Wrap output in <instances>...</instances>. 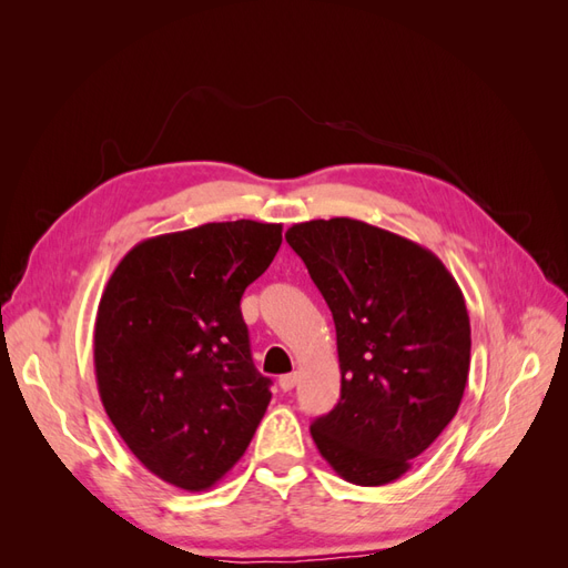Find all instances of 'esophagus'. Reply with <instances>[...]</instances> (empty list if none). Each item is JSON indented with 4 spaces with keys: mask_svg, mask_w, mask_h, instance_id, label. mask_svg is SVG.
I'll return each mask as SVG.
<instances>
[{
    "mask_svg": "<svg viewBox=\"0 0 568 568\" xmlns=\"http://www.w3.org/2000/svg\"><path fill=\"white\" fill-rule=\"evenodd\" d=\"M296 382H298L296 374H284V376H280V388L286 393L296 386Z\"/></svg>",
    "mask_w": 568,
    "mask_h": 568,
    "instance_id": "1",
    "label": "esophagus"
}]
</instances>
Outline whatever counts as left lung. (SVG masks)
<instances>
[{"label": "left lung", "instance_id": "obj_1", "mask_svg": "<svg viewBox=\"0 0 568 568\" xmlns=\"http://www.w3.org/2000/svg\"><path fill=\"white\" fill-rule=\"evenodd\" d=\"M336 324L341 400L311 434L355 486H386L453 422L467 386V303L438 255L353 217L286 232Z\"/></svg>", "mask_w": 568, "mask_h": 568}]
</instances>
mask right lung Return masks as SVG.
<instances>
[{
    "mask_svg": "<svg viewBox=\"0 0 568 568\" xmlns=\"http://www.w3.org/2000/svg\"><path fill=\"white\" fill-rule=\"evenodd\" d=\"M282 246V225L209 222L144 239L113 270L94 322L101 403L165 484L213 488L242 459L270 405L242 296Z\"/></svg>",
    "mask_w": 568,
    "mask_h": 568,
    "instance_id": "1",
    "label": "right lung"
}]
</instances>
